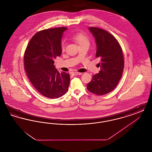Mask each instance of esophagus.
Returning <instances> with one entry per match:
<instances>
[{"mask_svg": "<svg viewBox=\"0 0 152 152\" xmlns=\"http://www.w3.org/2000/svg\"><path fill=\"white\" fill-rule=\"evenodd\" d=\"M72 75L73 76H76V75H82V73L77 72H74L72 73Z\"/></svg>", "mask_w": 152, "mask_h": 152, "instance_id": "34e87169", "label": "esophagus"}]
</instances>
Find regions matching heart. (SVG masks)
<instances>
[{
	"label": "heart",
	"mask_w": 152,
	"mask_h": 152,
	"mask_svg": "<svg viewBox=\"0 0 152 152\" xmlns=\"http://www.w3.org/2000/svg\"><path fill=\"white\" fill-rule=\"evenodd\" d=\"M73 40L76 42L80 45L85 44H89V41L88 37L86 35L83 33H77L75 34L72 37ZM65 42H63L61 45V48L63 51L65 50Z\"/></svg>",
	"instance_id": "1"
}]
</instances>
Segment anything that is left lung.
<instances>
[{"instance_id":"obj_1","label":"left lung","mask_w":152,"mask_h":152,"mask_svg":"<svg viewBox=\"0 0 152 152\" xmlns=\"http://www.w3.org/2000/svg\"><path fill=\"white\" fill-rule=\"evenodd\" d=\"M94 36L97 46L96 56L100 58L101 70L92 76L87 84L88 90L102 96L112 91L123 75L124 60L121 47L116 38L105 30L89 28Z\"/></svg>"}]
</instances>
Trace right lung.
Returning a JSON list of instances; mask_svg holds the SVG:
<instances>
[{"label":"right lung","instance_id":"1","mask_svg":"<svg viewBox=\"0 0 152 152\" xmlns=\"http://www.w3.org/2000/svg\"><path fill=\"white\" fill-rule=\"evenodd\" d=\"M66 27L44 29L37 32L27 45L24 64L30 82L44 97L58 99L68 90L70 76L58 72L55 58L61 54V40Z\"/></svg>","mask_w":152,"mask_h":152}]
</instances>
